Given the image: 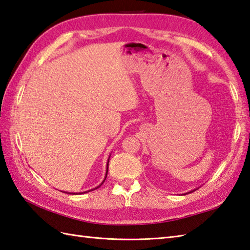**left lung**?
<instances>
[{
    "mask_svg": "<svg viewBox=\"0 0 250 250\" xmlns=\"http://www.w3.org/2000/svg\"><path fill=\"white\" fill-rule=\"evenodd\" d=\"M194 190H196V189H194ZM194 190H191V191H189V192H187V193H190V192H193Z\"/></svg>",
    "mask_w": 250,
    "mask_h": 250,
    "instance_id": "8db88e82",
    "label": "left lung"
}]
</instances>
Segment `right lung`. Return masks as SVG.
I'll return each mask as SVG.
<instances>
[{
    "label": "right lung",
    "mask_w": 250,
    "mask_h": 250,
    "mask_svg": "<svg viewBox=\"0 0 250 250\" xmlns=\"http://www.w3.org/2000/svg\"><path fill=\"white\" fill-rule=\"evenodd\" d=\"M109 158H110V156L108 157V160H107V166H106V174H105V177H104V180L102 183H101V185H102L104 182H105V179H106V177H107V172H108V162H109ZM100 185V186H101ZM100 186H98V187H95V188H93V189H91V190H88V191H84L83 193H86V192H89V191H92V190H94V189H98ZM65 193H68V194H81V192H65ZM83 193V192H82Z\"/></svg>",
    "instance_id": "add662e5"
}]
</instances>
